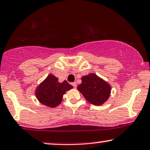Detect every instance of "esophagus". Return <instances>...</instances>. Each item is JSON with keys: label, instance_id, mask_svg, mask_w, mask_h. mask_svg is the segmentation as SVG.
Returning a JSON list of instances; mask_svg holds the SVG:
<instances>
[{"label": "esophagus", "instance_id": "34e87169", "mask_svg": "<svg viewBox=\"0 0 150 150\" xmlns=\"http://www.w3.org/2000/svg\"><path fill=\"white\" fill-rule=\"evenodd\" d=\"M72 85L73 86L74 88H76V87H77V84H76V82H73V83H72Z\"/></svg>", "mask_w": 150, "mask_h": 150}]
</instances>
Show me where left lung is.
<instances>
[{
	"mask_svg": "<svg viewBox=\"0 0 150 150\" xmlns=\"http://www.w3.org/2000/svg\"><path fill=\"white\" fill-rule=\"evenodd\" d=\"M77 89L90 103L95 105L103 104L109 98L111 86L94 73L82 77V83Z\"/></svg>",
	"mask_w": 150,
	"mask_h": 150,
	"instance_id": "obj_1",
	"label": "left lung"
}]
</instances>
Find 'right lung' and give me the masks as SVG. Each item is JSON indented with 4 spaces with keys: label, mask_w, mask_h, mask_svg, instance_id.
Returning <instances> with one entry per match:
<instances>
[{
    "label": "right lung",
    "mask_w": 150,
    "mask_h": 150,
    "mask_svg": "<svg viewBox=\"0 0 150 150\" xmlns=\"http://www.w3.org/2000/svg\"><path fill=\"white\" fill-rule=\"evenodd\" d=\"M73 86L66 80L59 82L58 78L52 74L41 82L35 90L36 98L42 105L50 108H55L62 101L63 95Z\"/></svg>",
    "instance_id": "right-lung-1"
}]
</instances>
